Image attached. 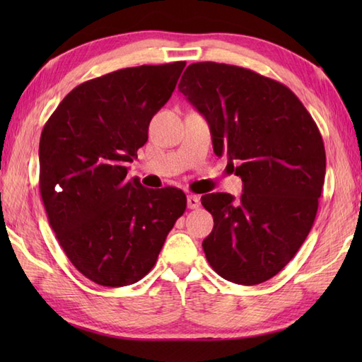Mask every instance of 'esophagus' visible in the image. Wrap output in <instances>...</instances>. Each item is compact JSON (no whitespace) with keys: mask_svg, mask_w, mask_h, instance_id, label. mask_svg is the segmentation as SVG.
Here are the masks:
<instances>
[{"mask_svg":"<svg viewBox=\"0 0 362 362\" xmlns=\"http://www.w3.org/2000/svg\"><path fill=\"white\" fill-rule=\"evenodd\" d=\"M187 204H188V209L191 210H197L199 206H201V199L194 194H189L187 199Z\"/></svg>","mask_w":362,"mask_h":362,"instance_id":"obj_1","label":"esophagus"}]
</instances>
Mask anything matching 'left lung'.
<instances>
[{"label":"left lung","instance_id":"1","mask_svg":"<svg viewBox=\"0 0 362 362\" xmlns=\"http://www.w3.org/2000/svg\"><path fill=\"white\" fill-rule=\"evenodd\" d=\"M180 93L210 126L213 151L226 153L243 194L202 196L214 227L202 247L222 279L263 283L294 258L316 219L325 180L322 135L300 99L247 68L199 62Z\"/></svg>","mask_w":362,"mask_h":362}]
</instances>
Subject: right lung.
<instances>
[{"label": "right lung", "instance_id": "obj_1", "mask_svg": "<svg viewBox=\"0 0 362 362\" xmlns=\"http://www.w3.org/2000/svg\"><path fill=\"white\" fill-rule=\"evenodd\" d=\"M185 65H141L83 82L43 127L40 194L49 226L73 266L101 286L141 280L187 209L182 189L144 188L126 166Z\"/></svg>", "mask_w": 362, "mask_h": 362}]
</instances>
